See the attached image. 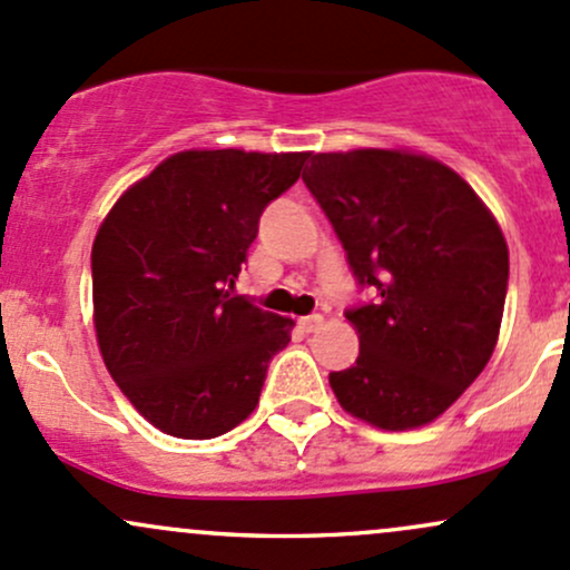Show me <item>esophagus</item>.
<instances>
[{"instance_id": "esophagus-1", "label": "esophagus", "mask_w": 570, "mask_h": 570, "mask_svg": "<svg viewBox=\"0 0 570 570\" xmlns=\"http://www.w3.org/2000/svg\"><path fill=\"white\" fill-rule=\"evenodd\" d=\"M322 325H325V316H322V314H311V316H303V320H301V331L303 333L320 331Z\"/></svg>"}]
</instances>
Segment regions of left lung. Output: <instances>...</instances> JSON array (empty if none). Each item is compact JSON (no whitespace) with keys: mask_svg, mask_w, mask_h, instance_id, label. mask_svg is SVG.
I'll use <instances>...</instances> for the list:
<instances>
[{"mask_svg":"<svg viewBox=\"0 0 570 570\" xmlns=\"http://www.w3.org/2000/svg\"><path fill=\"white\" fill-rule=\"evenodd\" d=\"M303 183L374 295L346 308L361 355L331 374L335 399L376 429L426 426L494 352L508 292L500 226L456 171L399 149L311 155Z\"/></svg>","mask_w":570,"mask_h":570,"instance_id":"8db88e82","label":"left lung"}]
</instances>
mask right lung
Listing matches in <instances>:
<instances>
[{"label": "right lung", "instance_id": "right-lung-1", "mask_svg": "<svg viewBox=\"0 0 570 570\" xmlns=\"http://www.w3.org/2000/svg\"><path fill=\"white\" fill-rule=\"evenodd\" d=\"M305 158L188 149L106 215L92 245L95 331L114 382L155 429L213 440L259 404L292 320L232 289L262 213Z\"/></svg>", "mask_w": 570, "mask_h": 570}]
</instances>
